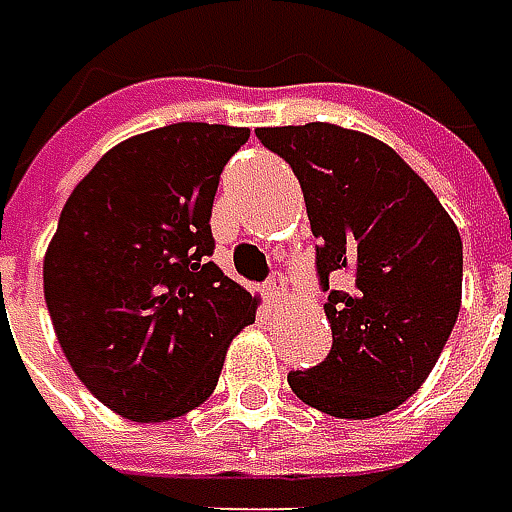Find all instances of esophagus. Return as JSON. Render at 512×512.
Here are the masks:
<instances>
[{
  "instance_id": "esophagus-1",
  "label": "esophagus",
  "mask_w": 512,
  "mask_h": 512,
  "mask_svg": "<svg viewBox=\"0 0 512 512\" xmlns=\"http://www.w3.org/2000/svg\"><path fill=\"white\" fill-rule=\"evenodd\" d=\"M265 296H268V302L273 308L285 305V302H288V279H285L282 273H273L270 282L265 285Z\"/></svg>"
}]
</instances>
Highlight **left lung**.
<instances>
[{"instance_id":"left-lung-1","label":"left lung","mask_w":512,"mask_h":512,"mask_svg":"<svg viewBox=\"0 0 512 512\" xmlns=\"http://www.w3.org/2000/svg\"><path fill=\"white\" fill-rule=\"evenodd\" d=\"M256 135L299 178L322 288L334 270L354 276L348 294H328L331 354L288 383L331 418L386 415L421 389L458 320L461 233L421 175L366 132L305 123Z\"/></svg>"}]
</instances>
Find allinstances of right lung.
<instances>
[{
    "instance_id": "add662e5",
    "label": "right lung",
    "mask_w": 512,
    "mask_h": 512,
    "mask_svg": "<svg viewBox=\"0 0 512 512\" xmlns=\"http://www.w3.org/2000/svg\"><path fill=\"white\" fill-rule=\"evenodd\" d=\"M244 126L172 123L112 146L68 195L42 262L45 305L80 383L161 423L213 395L259 296L224 276L210 213Z\"/></svg>"
}]
</instances>
